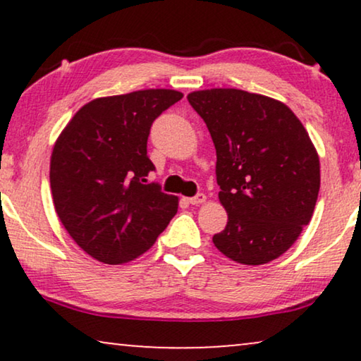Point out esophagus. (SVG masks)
<instances>
[{"label":"esophagus","mask_w":361,"mask_h":361,"mask_svg":"<svg viewBox=\"0 0 361 361\" xmlns=\"http://www.w3.org/2000/svg\"><path fill=\"white\" fill-rule=\"evenodd\" d=\"M205 200H207V195H205V194H197L195 197H190L189 204H192V205H200V204H205Z\"/></svg>","instance_id":"obj_1"}]
</instances>
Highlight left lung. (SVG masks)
Masks as SVG:
<instances>
[{
	"label": "left lung",
	"mask_w": 361,
	"mask_h": 361,
	"mask_svg": "<svg viewBox=\"0 0 361 361\" xmlns=\"http://www.w3.org/2000/svg\"><path fill=\"white\" fill-rule=\"evenodd\" d=\"M216 149L219 199L228 214L214 245L226 258L258 266L279 258L312 219L320 162L309 133L274 98L238 88L187 95Z\"/></svg>",
	"instance_id": "left-lung-1"
}]
</instances>
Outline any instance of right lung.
<instances>
[{
	"mask_svg": "<svg viewBox=\"0 0 361 361\" xmlns=\"http://www.w3.org/2000/svg\"><path fill=\"white\" fill-rule=\"evenodd\" d=\"M184 97L147 88L102 97L67 123L51 156L54 209L72 240L105 264L136 259L154 245L179 199L147 184L152 121Z\"/></svg>",
	"mask_w": 361,
	"mask_h": 361,
	"instance_id": "add662e5",
	"label": "right lung"
}]
</instances>
